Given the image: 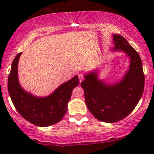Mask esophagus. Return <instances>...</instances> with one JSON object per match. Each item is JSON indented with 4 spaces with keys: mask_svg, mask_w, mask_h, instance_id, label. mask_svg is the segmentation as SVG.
I'll use <instances>...</instances> for the list:
<instances>
[{
    "mask_svg": "<svg viewBox=\"0 0 154 154\" xmlns=\"http://www.w3.org/2000/svg\"><path fill=\"white\" fill-rule=\"evenodd\" d=\"M79 78L80 83H81V82L83 81V79H84V75H83V73H80V74H79Z\"/></svg>",
    "mask_w": 154,
    "mask_h": 154,
    "instance_id": "esophagus-1",
    "label": "esophagus"
}]
</instances>
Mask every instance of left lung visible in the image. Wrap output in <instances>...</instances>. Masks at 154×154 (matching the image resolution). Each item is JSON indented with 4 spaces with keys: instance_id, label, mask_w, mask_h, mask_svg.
Here are the masks:
<instances>
[{
    "instance_id": "obj_1",
    "label": "left lung",
    "mask_w": 154,
    "mask_h": 154,
    "mask_svg": "<svg viewBox=\"0 0 154 154\" xmlns=\"http://www.w3.org/2000/svg\"><path fill=\"white\" fill-rule=\"evenodd\" d=\"M114 47L111 51H121L130 60L128 71L119 82L107 84L99 79V71L84 75L83 88L88 109L94 118L105 123H116L123 119L135 108L144 88V74L138 52L125 38L113 34Z\"/></svg>"
}]
</instances>
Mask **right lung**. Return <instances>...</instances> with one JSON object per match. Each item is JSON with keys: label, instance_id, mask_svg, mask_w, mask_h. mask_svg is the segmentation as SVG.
Wrapping results in <instances>:
<instances>
[{"label": "right lung", "instance_id": "1", "mask_svg": "<svg viewBox=\"0 0 154 154\" xmlns=\"http://www.w3.org/2000/svg\"><path fill=\"white\" fill-rule=\"evenodd\" d=\"M22 52L19 53L12 63L8 76V89L17 111L33 125L47 127L60 122L67 111L73 88L79 85L78 75L62 83L50 95L36 97L26 92L19 83L17 66Z\"/></svg>", "mask_w": 154, "mask_h": 154}]
</instances>
